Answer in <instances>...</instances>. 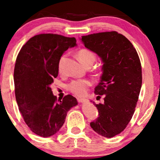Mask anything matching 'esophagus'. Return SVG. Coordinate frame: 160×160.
<instances>
[{"label": "esophagus", "instance_id": "esophagus-1", "mask_svg": "<svg viewBox=\"0 0 160 160\" xmlns=\"http://www.w3.org/2000/svg\"><path fill=\"white\" fill-rule=\"evenodd\" d=\"M77 101H78L79 103H84V102H86V101H88V100L85 99V98H77Z\"/></svg>", "mask_w": 160, "mask_h": 160}]
</instances>
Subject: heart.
Returning a JSON list of instances; mask_svg holds the SVG:
<instances>
[{
	"label": "heart",
	"mask_w": 160,
	"mask_h": 160,
	"mask_svg": "<svg viewBox=\"0 0 160 160\" xmlns=\"http://www.w3.org/2000/svg\"><path fill=\"white\" fill-rule=\"evenodd\" d=\"M77 56L80 62L84 67H91L96 59V56L91 50L88 49H80L77 53ZM65 56H61L58 62V71L62 72V65L65 60ZM92 85L91 81L89 80H72L71 83L67 85V89L71 93L77 95V96H83L88 91V88Z\"/></svg>",
	"instance_id": "1"
}]
</instances>
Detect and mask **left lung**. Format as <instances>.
Masks as SVG:
<instances>
[{
	"instance_id": "8db88e82",
	"label": "left lung",
	"mask_w": 160,
	"mask_h": 160,
	"mask_svg": "<svg viewBox=\"0 0 160 160\" xmlns=\"http://www.w3.org/2000/svg\"><path fill=\"white\" fill-rule=\"evenodd\" d=\"M81 40L103 62L94 93L99 98L104 95V102H93L99 116L90 127L99 135L112 138L126 128L135 112L142 87L139 57L129 40L114 31L84 35Z\"/></svg>"
}]
</instances>
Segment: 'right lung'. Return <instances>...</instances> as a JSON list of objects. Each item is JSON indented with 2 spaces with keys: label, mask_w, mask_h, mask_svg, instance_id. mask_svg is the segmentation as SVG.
<instances>
[{
  "label": "right lung",
  "mask_w": 160,
  "mask_h": 160,
  "mask_svg": "<svg viewBox=\"0 0 160 160\" xmlns=\"http://www.w3.org/2000/svg\"><path fill=\"white\" fill-rule=\"evenodd\" d=\"M75 38L57 34H40L21 49L14 70V91L25 122L36 135H55L65 122L68 111L77 105L72 95L58 100L50 85L58 76L62 53L77 46Z\"/></svg>",
  "instance_id": "1"
}]
</instances>
